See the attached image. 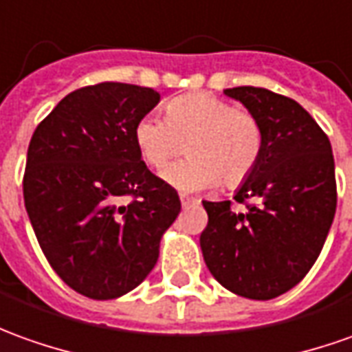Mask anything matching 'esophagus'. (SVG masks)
<instances>
[{"instance_id":"obj_1","label":"esophagus","mask_w":352,"mask_h":352,"mask_svg":"<svg viewBox=\"0 0 352 352\" xmlns=\"http://www.w3.org/2000/svg\"><path fill=\"white\" fill-rule=\"evenodd\" d=\"M180 201H182V207H190V205H195L197 199L195 197H190V195H180Z\"/></svg>"}]
</instances>
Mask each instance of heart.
I'll return each instance as SVG.
<instances>
[{
  "mask_svg": "<svg viewBox=\"0 0 352 352\" xmlns=\"http://www.w3.org/2000/svg\"><path fill=\"white\" fill-rule=\"evenodd\" d=\"M135 147L147 166L162 170L184 151L188 161L164 170V180L178 190L237 188L253 174L264 145L258 118L226 99L199 91L172 99L164 118L144 116L134 130Z\"/></svg>",
  "mask_w": 352,
  "mask_h": 352,
  "instance_id": "heart-1",
  "label": "heart"
}]
</instances>
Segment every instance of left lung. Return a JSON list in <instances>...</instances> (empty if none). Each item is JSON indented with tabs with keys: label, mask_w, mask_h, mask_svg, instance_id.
<instances>
[{
	"label": "left lung",
	"mask_w": 352,
	"mask_h": 352,
	"mask_svg": "<svg viewBox=\"0 0 352 352\" xmlns=\"http://www.w3.org/2000/svg\"><path fill=\"white\" fill-rule=\"evenodd\" d=\"M224 94L258 118L263 155L234 197L245 212L232 201H203L208 222L201 251L226 289L268 301L301 282L328 237L338 207L331 144L293 99L253 86Z\"/></svg>",
	"instance_id": "1"
}]
</instances>
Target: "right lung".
Instances as JSON below:
<instances>
[{"mask_svg": "<svg viewBox=\"0 0 352 352\" xmlns=\"http://www.w3.org/2000/svg\"><path fill=\"white\" fill-rule=\"evenodd\" d=\"M159 101V91L120 82L74 89L28 145L23 193L34 234L60 280L89 299L144 282L180 212L178 191L135 147L138 120Z\"/></svg>", "mask_w": 352, "mask_h": 352, "instance_id": "1", "label": "right lung"}]
</instances>
